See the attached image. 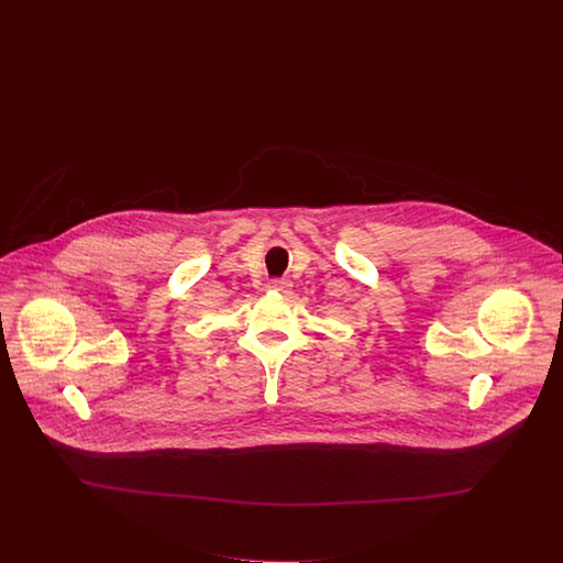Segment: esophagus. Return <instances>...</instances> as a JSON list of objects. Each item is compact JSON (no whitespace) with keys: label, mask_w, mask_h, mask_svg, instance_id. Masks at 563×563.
<instances>
[{"label":"esophagus","mask_w":563,"mask_h":563,"mask_svg":"<svg viewBox=\"0 0 563 563\" xmlns=\"http://www.w3.org/2000/svg\"><path fill=\"white\" fill-rule=\"evenodd\" d=\"M289 287H291V285H289V280H285V278H272V280L267 283V289H269V291H280V294H285Z\"/></svg>","instance_id":"obj_1"}]
</instances>
